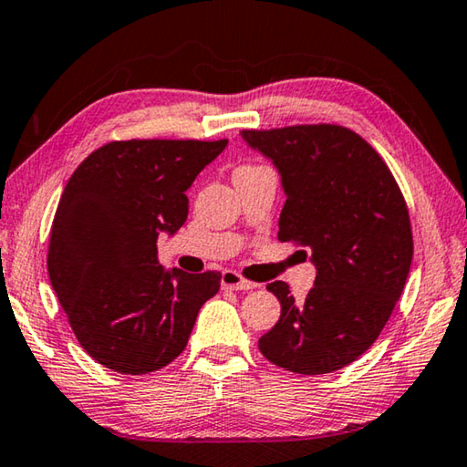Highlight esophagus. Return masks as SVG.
<instances>
[{
  "label": "esophagus",
  "instance_id": "esophagus-1",
  "mask_svg": "<svg viewBox=\"0 0 467 467\" xmlns=\"http://www.w3.org/2000/svg\"><path fill=\"white\" fill-rule=\"evenodd\" d=\"M222 286L233 288V291H249V288H255V286H260V285L251 283V280H245L239 272L226 270L224 274H222Z\"/></svg>",
  "mask_w": 467,
  "mask_h": 467
}]
</instances>
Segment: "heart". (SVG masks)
<instances>
[{
    "label": "heart",
    "mask_w": 467,
    "mask_h": 467,
    "mask_svg": "<svg viewBox=\"0 0 467 467\" xmlns=\"http://www.w3.org/2000/svg\"><path fill=\"white\" fill-rule=\"evenodd\" d=\"M241 168H254V166H241Z\"/></svg>",
    "instance_id": "heart-1"
}]
</instances>
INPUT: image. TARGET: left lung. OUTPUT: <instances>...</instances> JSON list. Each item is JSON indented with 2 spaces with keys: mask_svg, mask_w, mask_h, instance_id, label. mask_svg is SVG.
Returning a JSON list of instances; mask_svg holds the SVG:
<instances>
[{
  "mask_svg": "<svg viewBox=\"0 0 467 467\" xmlns=\"http://www.w3.org/2000/svg\"><path fill=\"white\" fill-rule=\"evenodd\" d=\"M241 137L283 179L278 241L307 247L316 265L303 303L283 280L268 285L280 320L260 338V351L295 374L335 372L372 347L403 293L413 257L403 193L379 151L338 124Z\"/></svg>",
  "mask_w": 467,
  "mask_h": 467,
  "instance_id": "8db88e82",
  "label": "left lung"
}]
</instances>
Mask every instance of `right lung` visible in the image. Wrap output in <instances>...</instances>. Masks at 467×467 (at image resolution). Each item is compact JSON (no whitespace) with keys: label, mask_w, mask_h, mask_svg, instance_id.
Returning <instances> with one entry per match:
<instances>
[{"label":"right lung","mask_w":467,"mask_h":467,"mask_svg":"<svg viewBox=\"0 0 467 467\" xmlns=\"http://www.w3.org/2000/svg\"><path fill=\"white\" fill-rule=\"evenodd\" d=\"M226 145L112 140L74 170L51 224L47 272L72 332L98 364L132 376L168 366L220 291V272L161 268L158 236L184 224V191Z\"/></svg>","instance_id":"obj_1"}]
</instances>
